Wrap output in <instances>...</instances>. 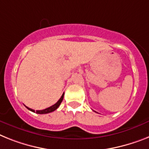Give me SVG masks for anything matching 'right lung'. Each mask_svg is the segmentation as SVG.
Masks as SVG:
<instances>
[{
    "mask_svg": "<svg viewBox=\"0 0 149 149\" xmlns=\"http://www.w3.org/2000/svg\"><path fill=\"white\" fill-rule=\"evenodd\" d=\"M63 95H64V93L62 95V96L61 97V98H60L59 100H58V102H57L56 104H54V105L51 106V107H47V108H46V109H44V110H41V111H35V110L33 109H31V108H29V107H26V108L27 109H29V111H32V112H36V113H40V114H45V113H51V112H53V111H55L56 109H57V107H59L60 104H61V102H62V101H63Z\"/></svg>",
    "mask_w": 149,
    "mask_h": 149,
    "instance_id": "add662e5",
    "label": "right lung"
}]
</instances>
